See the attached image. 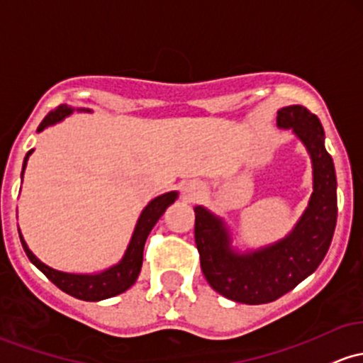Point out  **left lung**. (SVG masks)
Returning <instances> with one entry per match:
<instances>
[{
    "label": "left lung",
    "mask_w": 363,
    "mask_h": 363,
    "mask_svg": "<svg viewBox=\"0 0 363 363\" xmlns=\"http://www.w3.org/2000/svg\"><path fill=\"white\" fill-rule=\"evenodd\" d=\"M277 125L300 138L313 167L312 198L291 233L267 248L238 253L222 218L203 206L194 208L203 276L215 291L238 303H270L296 288L324 260L336 227V172L320 121L305 106L291 105L277 111Z\"/></svg>",
    "instance_id": "8db88e82"
}]
</instances>
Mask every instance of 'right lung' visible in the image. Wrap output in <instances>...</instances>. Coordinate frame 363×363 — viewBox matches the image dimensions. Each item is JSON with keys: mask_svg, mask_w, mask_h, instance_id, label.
I'll use <instances>...</instances> for the list:
<instances>
[{"mask_svg": "<svg viewBox=\"0 0 363 363\" xmlns=\"http://www.w3.org/2000/svg\"><path fill=\"white\" fill-rule=\"evenodd\" d=\"M89 111V110H86ZM72 113V108L67 105L58 106V108L51 110L50 113L46 115L45 121L39 123L38 133L45 130L48 125H53L60 121H63L65 117H69ZM34 150H30L29 153L23 158V167H22V175L23 170H26L27 160H29L30 153ZM177 200V193L175 191H170V193L162 194V196H157L155 200H151L146 208L143 210L141 217H139L136 229H134L133 238H130L129 246H127V252L123 255V258L118 262L117 265L110 267V269L103 270L99 274H69V272H60V270L51 269L43 264L41 260L35 258V255L27 248L26 241H23L22 234H20V241H22L23 250H26V255L29 257V260L41 270L45 276L53 282L57 288L62 289L63 293L70 294V296L77 298V300L84 301H99L106 300V298L117 296L129 289L130 286L136 282V279L141 272L143 265V250H145L146 238H148L150 230L153 229V225L157 224L158 218L162 217L163 212L169 205Z\"/></svg>", "mask_w": 363, "mask_h": 363, "instance_id": "add662e5", "label": "right lung"}]
</instances>
